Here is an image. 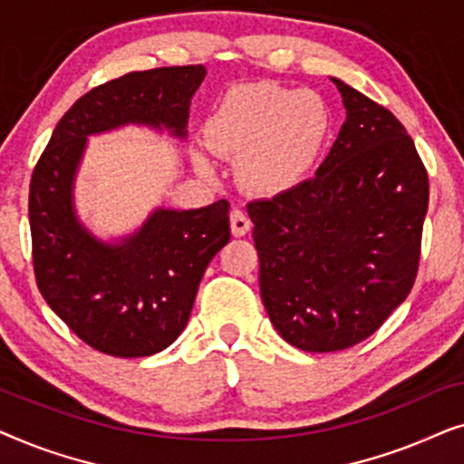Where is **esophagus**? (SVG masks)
I'll return each instance as SVG.
<instances>
[{"instance_id": "esophagus-1", "label": "esophagus", "mask_w": 464, "mask_h": 464, "mask_svg": "<svg viewBox=\"0 0 464 464\" xmlns=\"http://www.w3.org/2000/svg\"><path fill=\"white\" fill-rule=\"evenodd\" d=\"M230 230L234 237H245V234L251 230V219L246 218L245 211L234 208V211L230 213Z\"/></svg>"}]
</instances>
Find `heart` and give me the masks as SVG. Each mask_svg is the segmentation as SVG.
<instances>
[{"mask_svg": "<svg viewBox=\"0 0 464 464\" xmlns=\"http://www.w3.org/2000/svg\"><path fill=\"white\" fill-rule=\"evenodd\" d=\"M332 135V116L319 94L272 82L227 92L207 120L213 154L238 160V179L251 194L281 196L300 186L316 167ZM202 175H213L205 151H194Z\"/></svg>", "mask_w": 464, "mask_h": 464, "instance_id": "1", "label": "heart"}]
</instances>
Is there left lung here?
<instances>
[{
  "label": "left lung",
  "instance_id": "obj_1",
  "mask_svg": "<svg viewBox=\"0 0 464 464\" xmlns=\"http://www.w3.org/2000/svg\"><path fill=\"white\" fill-rule=\"evenodd\" d=\"M346 122L313 179L246 205L272 325L306 353L376 332L416 281L429 177L403 124L332 78Z\"/></svg>",
  "mask_w": 464,
  "mask_h": 464
}]
</instances>
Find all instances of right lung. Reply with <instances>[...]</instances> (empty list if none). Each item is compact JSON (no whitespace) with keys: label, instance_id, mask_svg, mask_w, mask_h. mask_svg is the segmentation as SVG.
Masks as SVG:
<instances>
[{"label":"right lung","instance_id":"1","mask_svg":"<svg viewBox=\"0 0 464 464\" xmlns=\"http://www.w3.org/2000/svg\"><path fill=\"white\" fill-rule=\"evenodd\" d=\"M205 75L202 65L158 67L92 88L56 124L31 177L40 294L80 340L111 357H150L179 338L208 262L230 240V202L158 207L137 232L107 243L75 215V175L91 135L137 124L186 139Z\"/></svg>","mask_w":464,"mask_h":464}]
</instances>
